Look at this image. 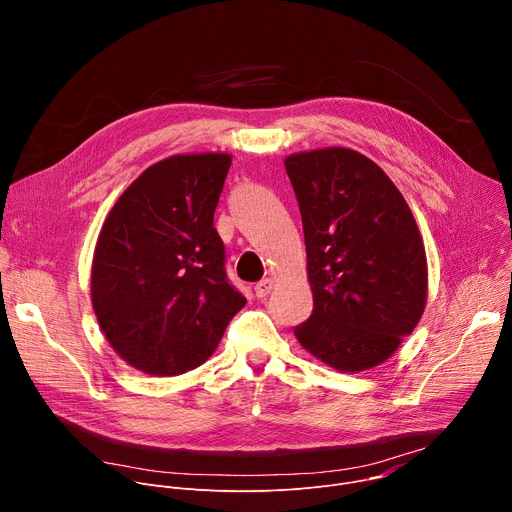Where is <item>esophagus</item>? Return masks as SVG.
Returning <instances> with one entry per match:
<instances>
[{
  "instance_id": "esophagus-1",
  "label": "esophagus",
  "mask_w": 512,
  "mask_h": 512,
  "mask_svg": "<svg viewBox=\"0 0 512 512\" xmlns=\"http://www.w3.org/2000/svg\"><path fill=\"white\" fill-rule=\"evenodd\" d=\"M271 289H273V281L269 277H265V279L255 283V296L257 298H267V294H271Z\"/></svg>"
}]
</instances>
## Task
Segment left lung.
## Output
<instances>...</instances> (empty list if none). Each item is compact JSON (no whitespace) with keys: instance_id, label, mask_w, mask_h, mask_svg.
<instances>
[{"instance_id":"8db88e82","label":"left lung","mask_w":512,"mask_h":512,"mask_svg":"<svg viewBox=\"0 0 512 512\" xmlns=\"http://www.w3.org/2000/svg\"><path fill=\"white\" fill-rule=\"evenodd\" d=\"M308 253L314 310L300 344L342 373L387 360L417 326L427 263L415 218L367 156L328 148L285 158Z\"/></svg>"}]
</instances>
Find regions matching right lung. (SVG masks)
Returning <instances> with one entry per match:
<instances>
[{
  "label": "right lung",
  "mask_w": 512,
  "mask_h": 512,
  "mask_svg": "<svg viewBox=\"0 0 512 512\" xmlns=\"http://www.w3.org/2000/svg\"><path fill=\"white\" fill-rule=\"evenodd\" d=\"M227 154L172 156L145 170L103 223L91 271L97 320L123 360L158 377L202 364L247 304L227 277L214 210Z\"/></svg>",
  "instance_id": "add662e5"
}]
</instances>
